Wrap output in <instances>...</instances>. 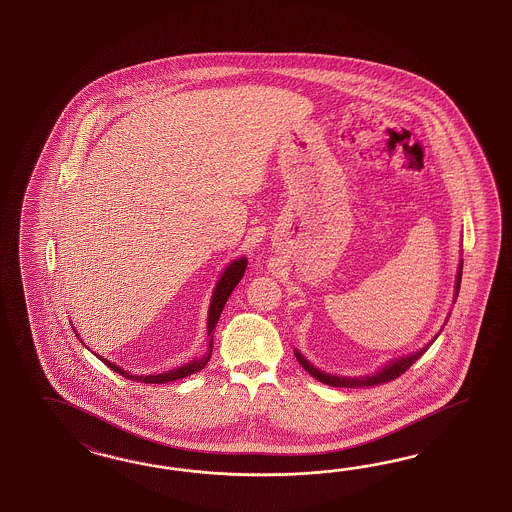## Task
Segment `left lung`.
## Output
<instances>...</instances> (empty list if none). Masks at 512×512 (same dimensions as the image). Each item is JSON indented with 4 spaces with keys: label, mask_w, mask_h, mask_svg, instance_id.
I'll list each match as a JSON object with an SVG mask.
<instances>
[{
    "label": "left lung",
    "mask_w": 512,
    "mask_h": 512,
    "mask_svg": "<svg viewBox=\"0 0 512 512\" xmlns=\"http://www.w3.org/2000/svg\"><path fill=\"white\" fill-rule=\"evenodd\" d=\"M462 266L464 263L460 261V266H458V274H456V293H454V300L458 298V293H460V283H462ZM439 336V334H437ZM437 336H435L434 340L430 341L428 345H424L422 349L419 351H415L413 355H407V357L396 358V360H390L387 366H383L381 370H377V372L372 373V375H364V377H341V375H332V373L321 372L319 368H315L313 364H310L306 358L302 357L298 351L295 349V357L298 362H300V366L306 370V372L313 375L317 381H321V383H325V385H330V387H340V388H360V387H377V385H383V383H387V381H394L396 377H400L403 372H407L417 360H419L428 349H430V345L437 340Z\"/></svg>",
    "instance_id": "8db88e82"
}]
</instances>
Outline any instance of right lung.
<instances>
[{"mask_svg": "<svg viewBox=\"0 0 512 512\" xmlns=\"http://www.w3.org/2000/svg\"><path fill=\"white\" fill-rule=\"evenodd\" d=\"M246 266H248V259H246V257H240V259H236V261L229 264V266L223 270L221 278L217 279L216 289H214V295H212V300H210V310H208V336H210V341H208V353H204L201 358H195V360L187 362L184 366H180V368H176V370H169V372L157 373V375H133V373L122 370L120 366L112 364L107 358L99 357V355H95V353H93V355L99 358V360H103V362L109 366L110 370L120 373L125 379L140 381V383H150V385H161V383H169V381H178V379H184V377L191 375V373L201 372L202 368L208 364L210 357H212V349H214V328H216L217 321H219V315H221V311L225 308V302L229 300V296L233 293L234 287L238 285V281L244 278Z\"/></svg>", "mask_w": 512, "mask_h": 512, "instance_id": "add662e5", "label": "right lung"}]
</instances>
